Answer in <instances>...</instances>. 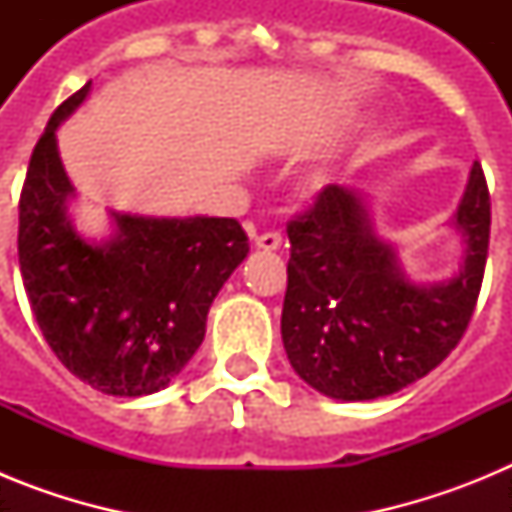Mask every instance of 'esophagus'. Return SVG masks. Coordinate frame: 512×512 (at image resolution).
<instances>
[{"mask_svg":"<svg viewBox=\"0 0 512 512\" xmlns=\"http://www.w3.org/2000/svg\"><path fill=\"white\" fill-rule=\"evenodd\" d=\"M256 246L264 248V251H277V248H282V235L274 233V230L256 235Z\"/></svg>","mask_w":512,"mask_h":512,"instance_id":"obj_1","label":"esophagus"}]
</instances>
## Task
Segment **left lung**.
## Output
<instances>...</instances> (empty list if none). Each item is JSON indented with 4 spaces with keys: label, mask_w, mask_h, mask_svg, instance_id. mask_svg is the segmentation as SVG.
<instances>
[{
    "label": "left lung",
    "mask_w": 512,
    "mask_h": 512,
    "mask_svg": "<svg viewBox=\"0 0 512 512\" xmlns=\"http://www.w3.org/2000/svg\"><path fill=\"white\" fill-rule=\"evenodd\" d=\"M456 225L467 235L459 277L420 287L374 235L366 202L351 189L328 184L289 220L282 338L310 387L336 400H374L454 351L477 307L490 246V189L479 164Z\"/></svg>",
    "instance_id": "1"
}]
</instances>
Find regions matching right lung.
<instances>
[{"label": "right lung", "instance_id": "obj_1", "mask_svg": "<svg viewBox=\"0 0 512 512\" xmlns=\"http://www.w3.org/2000/svg\"><path fill=\"white\" fill-rule=\"evenodd\" d=\"M92 81L56 107L20 194V274L45 341L71 374L117 397L158 392L205 338L207 310L246 259L233 217L115 215L112 241L87 243L66 220L74 194L56 128Z\"/></svg>", "mask_w": 512, "mask_h": 512}]
</instances>
